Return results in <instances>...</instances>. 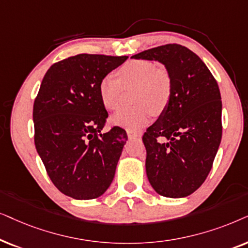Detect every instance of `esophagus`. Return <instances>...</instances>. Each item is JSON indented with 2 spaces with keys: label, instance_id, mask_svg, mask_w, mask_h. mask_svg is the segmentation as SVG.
Segmentation results:
<instances>
[{
  "label": "esophagus",
  "instance_id": "esophagus-1",
  "mask_svg": "<svg viewBox=\"0 0 248 248\" xmlns=\"http://www.w3.org/2000/svg\"><path fill=\"white\" fill-rule=\"evenodd\" d=\"M127 135L129 138H138L141 136L140 133H136V131H131V130H127Z\"/></svg>",
  "mask_w": 248,
  "mask_h": 248
}]
</instances>
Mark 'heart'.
<instances>
[{
    "instance_id": "b5f03b06",
    "label": "heart",
    "mask_w": 248,
    "mask_h": 248,
    "mask_svg": "<svg viewBox=\"0 0 248 248\" xmlns=\"http://www.w3.org/2000/svg\"><path fill=\"white\" fill-rule=\"evenodd\" d=\"M120 80L107 75L100 82V96L104 107L117 111L122 105L124 90L136 88L134 103L140 107L118 112L112 122L129 130L146 126L152 113H160L167 107L171 95V79L164 68L147 60H134L119 69Z\"/></svg>"
}]
</instances>
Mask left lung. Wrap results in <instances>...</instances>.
<instances>
[{"mask_svg": "<svg viewBox=\"0 0 248 248\" xmlns=\"http://www.w3.org/2000/svg\"><path fill=\"white\" fill-rule=\"evenodd\" d=\"M158 61L171 79V95L143 136L146 174L160 195L180 199L199 189L219 148L222 102L219 86L205 63L179 44L146 49L131 57Z\"/></svg>", "mask_w": 248, "mask_h": 248, "instance_id": "1", "label": "left lung"}]
</instances>
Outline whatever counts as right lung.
<instances>
[{
    "mask_svg": "<svg viewBox=\"0 0 248 248\" xmlns=\"http://www.w3.org/2000/svg\"><path fill=\"white\" fill-rule=\"evenodd\" d=\"M128 57L78 54L57 62L34 102L35 146L52 183L75 200H93L114 178L126 131L102 134L108 112L100 96L104 76Z\"/></svg>",
    "mask_w": 248,
    "mask_h": 248,
    "instance_id": "obj_1",
    "label": "right lung"
}]
</instances>
